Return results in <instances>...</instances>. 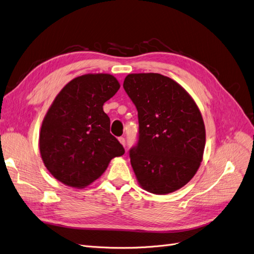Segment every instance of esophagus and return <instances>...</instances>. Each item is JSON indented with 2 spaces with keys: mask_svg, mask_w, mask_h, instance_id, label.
I'll use <instances>...</instances> for the list:
<instances>
[{
  "mask_svg": "<svg viewBox=\"0 0 254 254\" xmlns=\"http://www.w3.org/2000/svg\"><path fill=\"white\" fill-rule=\"evenodd\" d=\"M119 141H120V143H121V144H122V145L124 146V147H125V146H126V141H125L124 137H123V136L119 137Z\"/></svg>",
  "mask_w": 254,
  "mask_h": 254,
  "instance_id": "esophagus-1",
  "label": "esophagus"
}]
</instances>
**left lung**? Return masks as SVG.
Segmentation results:
<instances>
[{"instance_id":"1","label":"left lung","mask_w":254,"mask_h":254,"mask_svg":"<svg viewBox=\"0 0 254 254\" xmlns=\"http://www.w3.org/2000/svg\"><path fill=\"white\" fill-rule=\"evenodd\" d=\"M123 87L139 119V140L129 151L137 182L152 194L173 193L193 178L202 161L201 113L179 83L161 74H129Z\"/></svg>"}]
</instances>
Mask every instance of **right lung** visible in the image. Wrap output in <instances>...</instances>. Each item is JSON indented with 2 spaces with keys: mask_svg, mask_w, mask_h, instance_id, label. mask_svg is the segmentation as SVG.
<instances>
[{
  "mask_svg": "<svg viewBox=\"0 0 254 254\" xmlns=\"http://www.w3.org/2000/svg\"><path fill=\"white\" fill-rule=\"evenodd\" d=\"M120 83L110 74H86L64 87L44 117L39 147L48 171L65 186L84 188L103 175L123 145L110 133L104 104Z\"/></svg>",
  "mask_w": 254,
  "mask_h": 254,
  "instance_id": "obj_1",
  "label": "right lung"
}]
</instances>
